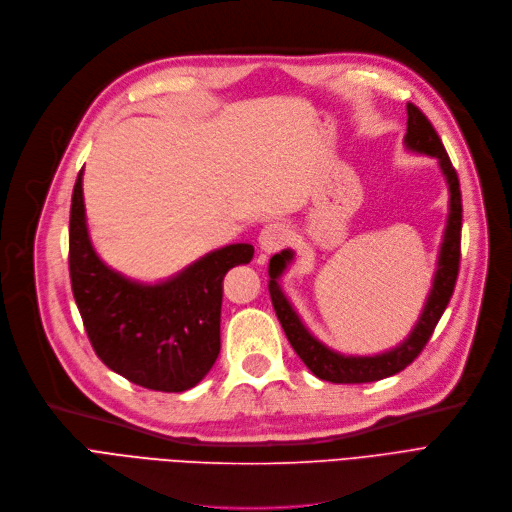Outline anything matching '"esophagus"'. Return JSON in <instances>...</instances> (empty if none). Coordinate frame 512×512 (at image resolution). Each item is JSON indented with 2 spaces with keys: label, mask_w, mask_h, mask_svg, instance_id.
Here are the masks:
<instances>
[{
  "label": "esophagus",
  "mask_w": 512,
  "mask_h": 512,
  "mask_svg": "<svg viewBox=\"0 0 512 512\" xmlns=\"http://www.w3.org/2000/svg\"><path fill=\"white\" fill-rule=\"evenodd\" d=\"M288 240H291V230L282 221H274V224H268L261 230L259 247L263 253H276L286 247Z\"/></svg>",
  "instance_id": "34e87169"
}]
</instances>
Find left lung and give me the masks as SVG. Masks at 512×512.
Returning <instances> with one entry per match:
<instances>
[{"mask_svg":"<svg viewBox=\"0 0 512 512\" xmlns=\"http://www.w3.org/2000/svg\"><path fill=\"white\" fill-rule=\"evenodd\" d=\"M408 131H406V146L412 152L429 154L439 161V167L446 175V182L450 188V215L446 234H443L441 251L437 259V272L433 278V288L429 293V299L425 303V309L410 332V337L393 347L391 351L379 353V355H343L328 349L318 339L309 335V330L303 326L301 318L293 305L284 297L282 288L278 284V278L286 270V265L293 261V251H282L270 259V297L272 305L276 309V316L284 328V335L288 343L293 345L303 364L314 372L318 379L328 383H372L387 379L397 372H402L406 366H410L418 353L425 349L429 343L433 330L439 322V318L446 311L458 270H460V230H462V196H460V182L458 173L452 167V161L448 157L446 148H443L435 127L431 121L422 115V110L408 102Z\"/></svg>","mask_w":512,"mask_h":512,"instance_id":"1","label":"left lung"}]
</instances>
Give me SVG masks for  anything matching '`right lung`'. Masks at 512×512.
Masks as SVG:
<instances>
[{
    "mask_svg": "<svg viewBox=\"0 0 512 512\" xmlns=\"http://www.w3.org/2000/svg\"><path fill=\"white\" fill-rule=\"evenodd\" d=\"M83 169L69 224V272L75 303L98 358L144 389L180 393L205 379L219 355L221 282L249 263L251 244H228L159 284H140L96 255L85 224Z\"/></svg>",
    "mask_w": 512,
    "mask_h": 512,
    "instance_id": "1",
    "label": "right lung"
}]
</instances>
